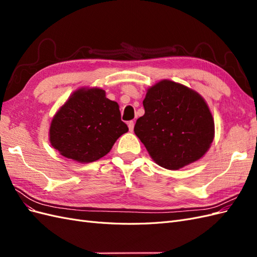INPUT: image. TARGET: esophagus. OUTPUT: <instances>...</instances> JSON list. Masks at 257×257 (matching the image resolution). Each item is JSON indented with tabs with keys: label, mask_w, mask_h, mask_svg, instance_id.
Masks as SVG:
<instances>
[{
	"label": "esophagus",
	"mask_w": 257,
	"mask_h": 257,
	"mask_svg": "<svg viewBox=\"0 0 257 257\" xmlns=\"http://www.w3.org/2000/svg\"><path fill=\"white\" fill-rule=\"evenodd\" d=\"M134 121H128L127 122V126H128V130H130V132H133V130H134Z\"/></svg>",
	"instance_id": "esophagus-1"
}]
</instances>
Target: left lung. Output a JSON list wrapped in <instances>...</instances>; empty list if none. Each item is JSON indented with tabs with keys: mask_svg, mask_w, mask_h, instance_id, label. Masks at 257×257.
<instances>
[{
	"mask_svg": "<svg viewBox=\"0 0 257 257\" xmlns=\"http://www.w3.org/2000/svg\"><path fill=\"white\" fill-rule=\"evenodd\" d=\"M145 114L134 132L153 161L179 169L203 158L214 138V121L205 99L183 84L162 80L149 88Z\"/></svg>",
	"mask_w": 257,
	"mask_h": 257,
	"instance_id": "left-lung-1",
	"label": "left lung"
}]
</instances>
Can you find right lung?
Wrapping results in <instances>:
<instances>
[{"label":"right lung","mask_w":257,"mask_h":257,"mask_svg":"<svg viewBox=\"0 0 257 257\" xmlns=\"http://www.w3.org/2000/svg\"><path fill=\"white\" fill-rule=\"evenodd\" d=\"M128 127L121 121L118 103L106 97L99 88L79 89L54 114L50 124V144L63 157L91 163L111 150Z\"/></svg>","instance_id":"1"}]
</instances>
